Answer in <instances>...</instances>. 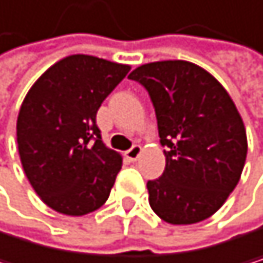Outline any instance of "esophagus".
<instances>
[{
  "mask_svg": "<svg viewBox=\"0 0 263 263\" xmlns=\"http://www.w3.org/2000/svg\"><path fill=\"white\" fill-rule=\"evenodd\" d=\"M140 155H142V146L140 145H133L126 151V156H127L129 161H137Z\"/></svg>",
  "mask_w": 263,
  "mask_h": 263,
  "instance_id": "1",
  "label": "esophagus"
}]
</instances>
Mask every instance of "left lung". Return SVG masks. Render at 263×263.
<instances>
[{"instance_id":"obj_1","label":"left lung","mask_w":263,"mask_h":263,"mask_svg":"<svg viewBox=\"0 0 263 263\" xmlns=\"http://www.w3.org/2000/svg\"><path fill=\"white\" fill-rule=\"evenodd\" d=\"M153 102L164 174L146 183L149 206L168 224H196L222 206L248 153L243 120L224 86L200 66L168 60L129 74Z\"/></svg>"}]
</instances>
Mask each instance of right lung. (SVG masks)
Masks as SVG:
<instances>
[{
  "mask_svg": "<svg viewBox=\"0 0 263 263\" xmlns=\"http://www.w3.org/2000/svg\"><path fill=\"white\" fill-rule=\"evenodd\" d=\"M129 69L89 55L66 57L37 79L20 107L25 175L58 213L83 216L108 199L123 159L104 145L96 114Z\"/></svg>",
  "mask_w": 263,
  "mask_h": 263,
  "instance_id": "add662e5",
  "label": "right lung"
}]
</instances>
